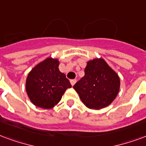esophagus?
Wrapping results in <instances>:
<instances>
[{
	"label": "esophagus",
	"mask_w": 146,
	"mask_h": 146,
	"mask_svg": "<svg viewBox=\"0 0 146 146\" xmlns=\"http://www.w3.org/2000/svg\"><path fill=\"white\" fill-rule=\"evenodd\" d=\"M76 80L73 79V80H70V84H71V85H72V86H73L74 84H76Z\"/></svg>",
	"instance_id": "obj_1"
}]
</instances>
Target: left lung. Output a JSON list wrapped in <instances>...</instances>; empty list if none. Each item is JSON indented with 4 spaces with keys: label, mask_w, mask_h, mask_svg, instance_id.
I'll return each instance as SVG.
<instances>
[{
    "label": "left lung",
    "mask_w": 146,
    "mask_h": 146,
    "mask_svg": "<svg viewBox=\"0 0 146 146\" xmlns=\"http://www.w3.org/2000/svg\"><path fill=\"white\" fill-rule=\"evenodd\" d=\"M84 73L73 86L84 105L95 110L110 105L119 92L118 74L102 58L89 60Z\"/></svg>",
    "instance_id": "obj_1"
}]
</instances>
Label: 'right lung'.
<instances>
[{"instance_id": "right-lung-1", "label": "right lung", "mask_w": 146, "mask_h": 146, "mask_svg": "<svg viewBox=\"0 0 146 146\" xmlns=\"http://www.w3.org/2000/svg\"><path fill=\"white\" fill-rule=\"evenodd\" d=\"M58 59L48 57L32 69L26 79L27 94L34 105L52 108L59 103L67 88L72 87L59 70Z\"/></svg>"}]
</instances>
